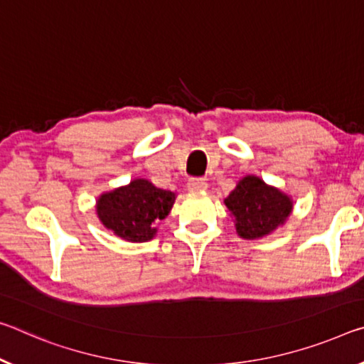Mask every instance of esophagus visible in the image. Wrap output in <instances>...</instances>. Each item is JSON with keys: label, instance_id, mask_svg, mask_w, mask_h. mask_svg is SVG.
Returning <instances> with one entry per match:
<instances>
[{"label": "esophagus", "instance_id": "34e87169", "mask_svg": "<svg viewBox=\"0 0 364 364\" xmlns=\"http://www.w3.org/2000/svg\"><path fill=\"white\" fill-rule=\"evenodd\" d=\"M188 189L191 193H203L207 189V183L203 178H191V180L188 181Z\"/></svg>", "mask_w": 364, "mask_h": 364}]
</instances>
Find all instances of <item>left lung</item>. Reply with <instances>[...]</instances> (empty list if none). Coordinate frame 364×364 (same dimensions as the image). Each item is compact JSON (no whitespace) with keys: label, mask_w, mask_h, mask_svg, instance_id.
<instances>
[{"label":"left lung","mask_w":364,"mask_h":364,"mask_svg":"<svg viewBox=\"0 0 364 364\" xmlns=\"http://www.w3.org/2000/svg\"><path fill=\"white\" fill-rule=\"evenodd\" d=\"M225 205L235 218L236 233L245 240L270 235L285 223L293 210L290 196L255 175L241 178L225 199Z\"/></svg>","instance_id":"8db88e82"}]
</instances>
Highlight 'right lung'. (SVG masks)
Returning <instances> with one entry per match:
<instances>
[{
    "label": "right lung",
    "instance_id": "1",
    "mask_svg": "<svg viewBox=\"0 0 364 364\" xmlns=\"http://www.w3.org/2000/svg\"><path fill=\"white\" fill-rule=\"evenodd\" d=\"M176 194L136 178L126 186L103 193L97 199V215L109 232L131 243L152 240L155 223L168 215Z\"/></svg>",
    "mask_w": 364,
    "mask_h": 364
}]
</instances>
